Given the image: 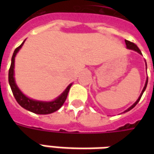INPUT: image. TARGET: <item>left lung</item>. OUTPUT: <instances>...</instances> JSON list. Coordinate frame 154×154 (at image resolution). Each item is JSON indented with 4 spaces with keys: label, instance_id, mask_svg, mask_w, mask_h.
Listing matches in <instances>:
<instances>
[{
    "label": "left lung",
    "instance_id": "1",
    "mask_svg": "<svg viewBox=\"0 0 154 154\" xmlns=\"http://www.w3.org/2000/svg\"><path fill=\"white\" fill-rule=\"evenodd\" d=\"M125 45H126L127 49H132V50H134V51L137 52V53H140V54H141V50H140V49H138V47L136 45L134 44V43H133V42H129V41H127V40H125ZM146 69H147V65H146ZM147 84H148V78H147V79H146V84H145V86H144L143 89H142V92H141V94H140V96H139L138 99H137V101H136V102H135V103H134V105H131V106H130V107H129V109H127L125 110V111L124 112H128V111H129V110H131L132 109H133V108L135 107V106H136L137 104V103L139 102V101H140V99H141V96H142V94H143L144 91H145V90H146V86H147Z\"/></svg>",
    "mask_w": 154,
    "mask_h": 154
}]
</instances>
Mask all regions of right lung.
Here are the masks:
<instances>
[{"instance_id":"1","label":"right lung","mask_w":154,"mask_h":154,"mask_svg":"<svg viewBox=\"0 0 154 154\" xmlns=\"http://www.w3.org/2000/svg\"><path fill=\"white\" fill-rule=\"evenodd\" d=\"M25 41L23 42V43L20 45V46H18L17 49L14 50V53L12 57L11 60V65L8 70V83L11 87L12 92L16 101H17L19 105L23 107L25 109L29 110L30 112H34L37 114H49L52 112H55L58 110L63 104L65 103V100L67 98L68 93L69 91V89L72 84L68 85V87L65 89V90L60 94V96L57 97L54 101H36L33 99L29 98L26 97L22 92L20 91L19 88L17 87L14 79V61H15V57L17 53L20 50V49L22 47Z\"/></svg>"}]
</instances>
